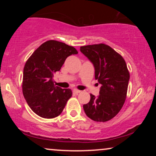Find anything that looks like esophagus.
<instances>
[{
  "label": "esophagus",
  "mask_w": 156,
  "mask_h": 156,
  "mask_svg": "<svg viewBox=\"0 0 156 156\" xmlns=\"http://www.w3.org/2000/svg\"><path fill=\"white\" fill-rule=\"evenodd\" d=\"M73 92L76 93V94H78V93L80 92V91L78 90V89H73Z\"/></svg>",
  "instance_id": "1"
}]
</instances>
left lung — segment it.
<instances>
[{
  "label": "left lung",
  "instance_id": "obj_1",
  "mask_svg": "<svg viewBox=\"0 0 156 156\" xmlns=\"http://www.w3.org/2000/svg\"><path fill=\"white\" fill-rule=\"evenodd\" d=\"M80 51L94 64L95 79L101 84L100 94H90V101L83 105L88 117L96 122L114 118L124 105L130 73L123 57L105 44L81 46Z\"/></svg>",
  "mask_w": 156,
  "mask_h": 156
}]
</instances>
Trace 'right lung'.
<instances>
[{"label":"right lung","instance_id":"obj_1","mask_svg":"<svg viewBox=\"0 0 156 156\" xmlns=\"http://www.w3.org/2000/svg\"><path fill=\"white\" fill-rule=\"evenodd\" d=\"M78 52L56 40L44 42L32 53L23 69V94L31 110L45 119L60 115L73 95L70 89L54 85L53 78L66 58Z\"/></svg>","mask_w":156,"mask_h":156}]
</instances>
